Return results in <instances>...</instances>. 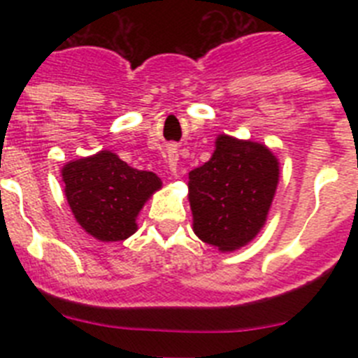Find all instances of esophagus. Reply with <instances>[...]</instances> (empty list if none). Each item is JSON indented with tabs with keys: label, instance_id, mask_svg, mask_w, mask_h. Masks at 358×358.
Masks as SVG:
<instances>
[{
	"label": "esophagus",
	"instance_id": "esophagus-1",
	"mask_svg": "<svg viewBox=\"0 0 358 358\" xmlns=\"http://www.w3.org/2000/svg\"><path fill=\"white\" fill-rule=\"evenodd\" d=\"M164 157H166V163H169V166H170V172L176 173L177 161H179V154H177V148L176 147L166 148V154H164Z\"/></svg>",
	"mask_w": 358,
	"mask_h": 358
}]
</instances>
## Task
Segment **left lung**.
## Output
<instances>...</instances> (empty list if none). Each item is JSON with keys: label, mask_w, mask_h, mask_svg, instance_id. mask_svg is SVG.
<instances>
[{"label": "left lung", "mask_w": 358, "mask_h": 358, "mask_svg": "<svg viewBox=\"0 0 358 358\" xmlns=\"http://www.w3.org/2000/svg\"><path fill=\"white\" fill-rule=\"evenodd\" d=\"M280 166L260 143L218 136L208 163L189 172L194 231L220 251H235L264 227Z\"/></svg>", "instance_id": "8db88e82"}]
</instances>
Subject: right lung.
I'll return each instance as SVG.
<instances>
[{
	"label": "right lung",
	"mask_w": 358,
	"mask_h": 358,
	"mask_svg": "<svg viewBox=\"0 0 358 358\" xmlns=\"http://www.w3.org/2000/svg\"><path fill=\"white\" fill-rule=\"evenodd\" d=\"M62 181L77 222L102 242L129 238L145 201L161 188L156 173L132 169L107 150L66 164Z\"/></svg>",
	"instance_id": "obj_1"
}]
</instances>
